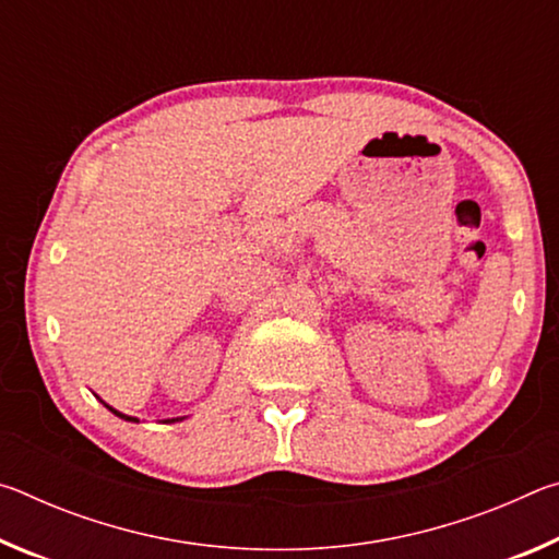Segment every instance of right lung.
Here are the masks:
<instances>
[{
  "label": "right lung",
  "mask_w": 559,
  "mask_h": 559,
  "mask_svg": "<svg viewBox=\"0 0 559 559\" xmlns=\"http://www.w3.org/2000/svg\"><path fill=\"white\" fill-rule=\"evenodd\" d=\"M108 406V404H106ZM108 409L112 412V414H116V416H120V419H126V421H138L135 419V416H128V414H120V412H116V409H112V406H108ZM169 421H179V419H169Z\"/></svg>",
  "instance_id": "obj_1"
}]
</instances>
